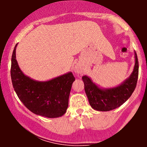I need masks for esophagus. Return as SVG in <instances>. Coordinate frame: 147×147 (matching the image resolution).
Listing matches in <instances>:
<instances>
[{
	"instance_id": "esophagus-1",
	"label": "esophagus",
	"mask_w": 147,
	"mask_h": 147,
	"mask_svg": "<svg viewBox=\"0 0 147 147\" xmlns=\"http://www.w3.org/2000/svg\"><path fill=\"white\" fill-rule=\"evenodd\" d=\"M75 72H77V74H80L82 72V69L79 66H76L75 68Z\"/></svg>"
}]
</instances>
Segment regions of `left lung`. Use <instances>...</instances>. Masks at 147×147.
Listing matches in <instances>:
<instances>
[{
  "label": "left lung",
  "instance_id": "obj_1",
  "mask_svg": "<svg viewBox=\"0 0 147 147\" xmlns=\"http://www.w3.org/2000/svg\"><path fill=\"white\" fill-rule=\"evenodd\" d=\"M135 65L131 75L119 85L113 88H102L96 84L90 77H82L84 89L91 107L98 111H109L122 105L131 97L137 84L138 60L134 52Z\"/></svg>",
  "mask_w": 147,
  "mask_h": 147
}]
</instances>
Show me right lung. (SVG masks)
Returning a JSON list of instances; mask_svg holds the SVG:
<instances>
[{"label":"right lung","instance_id":"obj_1","mask_svg":"<svg viewBox=\"0 0 147 147\" xmlns=\"http://www.w3.org/2000/svg\"><path fill=\"white\" fill-rule=\"evenodd\" d=\"M14 47L11 56V78L16 95L25 107L37 115L48 118L63 115L68 107L72 84L75 80L71 72L44 82L25 75L18 66Z\"/></svg>","mask_w":147,"mask_h":147}]
</instances>
